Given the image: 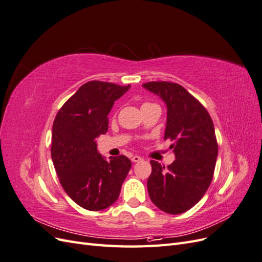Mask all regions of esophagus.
Masks as SVG:
<instances>
[{
  "label": "esophagus",
  "mask_w": 262,
  "mask_h": 262,
  "mask_svg": "<svg viewBox=\"0 0 262 262\" xmlns=\"http://www.w3.org/2000/svg\"><path fill=\"white\" fill-rule=\"evenodd\" d=\"M131 161H132L133 163H138V162H141V161H143V158H142V157H140V156H138V155H134V156H132V158H131Z\"/></svg>",
  "instance_id": "1"
}]
</instances>
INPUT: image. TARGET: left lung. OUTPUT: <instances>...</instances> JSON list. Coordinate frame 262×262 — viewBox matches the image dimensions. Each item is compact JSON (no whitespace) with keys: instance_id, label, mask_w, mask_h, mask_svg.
<instances>
[{"instance_id":"8db88e82","label":"left lung","mask_w":262,"mask_h":262,"mask_svg":"<svg viewBox=\"0 0 262 262\" xmlns=\"http://www.w3.org/2000/svg\"><path fill=\"white\" fill-rule=\"evenodd\" d=\"M142 86L165 102L164 139L172 141L176 158L167 169L150 161L148 194L162 211L184 213L201 200L213 178L219 152L213 121L207 109L179 84L148 82Z\"/></svg>"}]
</instances>
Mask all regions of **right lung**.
<instances>
[{"mask_svg": "<svg viewBox=\"0 0 262 262\" xmlns=\"http://www.w3.org/2000/svg\"><path fill=\"white\" fill-rule=\"evenodd\" d=\"M129 89L130 85L87 82L54 119L53 166L64 191L86 210L100 211L114 204L131 168V161L123 155L106 161L95 140L107 132L110 110Z\"/></svg>", "mask_w": 262, "mask_h": 262, "instance_id": "add662e5", "label": "right lung"}]
</instances>
